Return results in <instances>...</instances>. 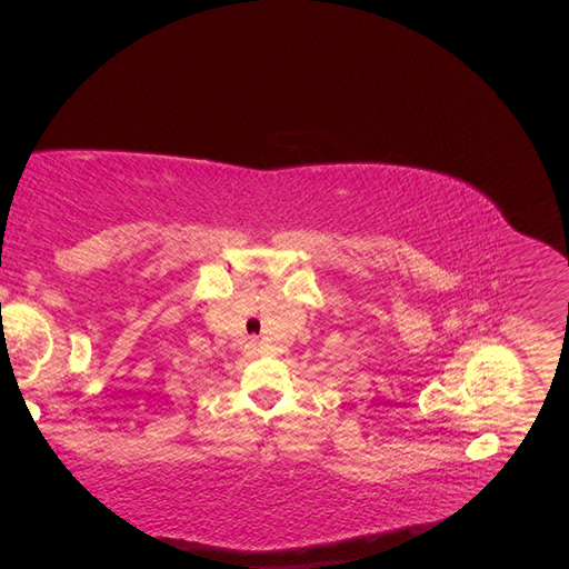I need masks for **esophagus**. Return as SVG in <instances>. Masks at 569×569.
Returning a JSON list of instances; mask_svg holds the SVG:
<instances>
[{"mask_svg": "<svg viewBox=\"0 0 569 569\" xmlns=\"http://www.w3.org/2000/svg\"><path fill=\"white\" fill-rule=\"evenodd\" d=\"M249 351H251L253 356H258V353H261V347H258V343L251 339V341H249Z\"/></svg>", "mask_w": 569, "mask_h": 569, "instance_id": "esophagus-1", "label": "esophagus"}]
</instances>
